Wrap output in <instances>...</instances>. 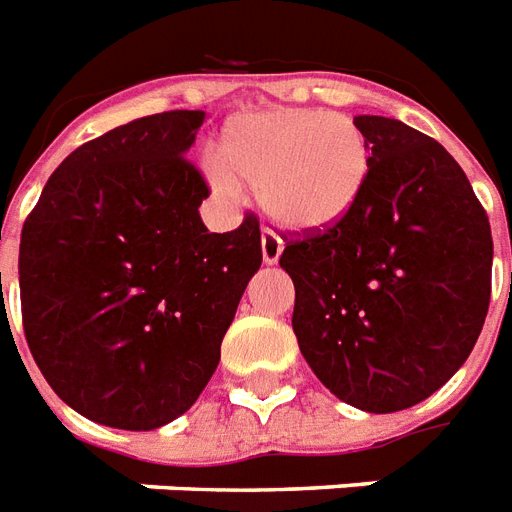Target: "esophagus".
<instances>
[{"instance_id":"34e87169","label":"esophagus","mask_w":512,"mask_h":512,"mask_svg":"<svg viewBox=\"0 0 512 512\" xmlns=\"http://www.w3.org/2000/svg\"><path fill=\"white\" fill-rule=\"evenodd\" d=\"M260 247H263V263L273 265L276 260H279V257H282L284 244H282V239H279V236L273 233V230L265 228L263 236H260Z\"/></svg>"}]
</instances>
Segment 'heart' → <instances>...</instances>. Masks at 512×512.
<instances>
[{"label":"heart","mask_w":512,"mask_h":512,"mask_svg":"<svg viewBox=\"0 0 512 512\" xmlns=\"http://www.w3.org/2000/svg\"><path fill=\"white\" fill-rule=\"evenodd\" d=\"M212 182L244 185L273 222L322 233L349 217L370 182L373 152L349 117L322 109H271L230 120L214 150Z\"/></svg>","instance_id":"b5f03b06"}]
</instances>
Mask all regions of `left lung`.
<instances>
[{
	"label": "left lung",
	"instance_id": "left-lung-1",
	"mask_svg": "<svg viewBox=\"0 0 512 512\" xmlns=\"http://www.w3.org/2000/svg\"><path fill=\"white\" fill-rule=\"evenodd\" d=\"M373 152L357 209L287 241L292 330L338 400L395 413L470 357L491 298V228L446 147L400 120L354 117ZM287 239V236H284Z\"/></svg>",
	"mask_w": 512,
	"mask_h": 512
}]
</instances>
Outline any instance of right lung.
Wrapping results in <instances>:
<instances>
[{
    "instance_id": "obj_1",
    "label": "right lung",
    "mask_w": 512,
    "mask_h": 512,
    "mask_svg": "<svg viewBox=\"0 0 512 512\" xmlns=\"http://www.w3.org/2000/svg\"><path fill=\"white\" fill-rule=\"evenodd\" d=\"M201 109H171L85 142L23 222V333L66 405L115 429L169 424L204 392L249 279L260 222L209 233L187 161Z\"/></svg>"
}]
</instances>
